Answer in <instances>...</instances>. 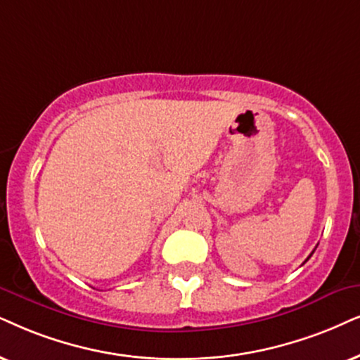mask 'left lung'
I'll return each instance as SVG.
<instances>
[{
  "label": "left lung",
  "mask_w": 360,
  "mask_h": 360,
  "mask_svg": "<svg viewBox=\"0 0 360 360\" xmlns=\"http://www.w3.org/2000/svg\"><path fill=\"white\" fill-rule=\"evenodd\" d=\"M312 254H314V251H312V252H311V256H312ZM311 256H309V257H311ZM309 257H307V259H306V261H309ZM306 261H304V262H306Z\"/></svg>",
  "instance_id": "obj_1"
}]
</instances>
